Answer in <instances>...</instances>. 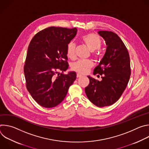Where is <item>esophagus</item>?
<instances>
[{
	"label": "esophagus",
	"mask_w": 149,
	"mask_h": 149,
	"mask_svg": "<svg viewBox=\"0 0 149 149\" xmlns=\"http://www.w3.org/2000/svg\"><path fill=\"white\" fill-rule=\"evenodd\" d=\"M82 75H81V74H79V73H78L77 74V78H79V77H82Z\"/></svg>",
	"instance_id": "obj_1"
}]
</instances>
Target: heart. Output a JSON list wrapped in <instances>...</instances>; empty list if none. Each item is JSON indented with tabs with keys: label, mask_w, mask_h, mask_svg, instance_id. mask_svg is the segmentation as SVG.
<instances>
[{
	"label": "heart",
	"mask_w": 149,
	"mask_h": 149,
	"mask_svg": "<svg viewBox=\"0 0 149 149\" xmlns=\"http://www.w3.org/2000/svg\"><path fill=\"white\" fill-rule=\"evenodd\" d=\"M84 43L92 52L98 49L101 45V40L100 36L94 33L84 35L81 37ZM75 44L74 41H70L67 46V54L71 59L75 57ZM93 67V62L90 60H79L72 65V69L80 74H87Z\"/></svg>",
	"instance_id": "1"
}]
</instances>
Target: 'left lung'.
Segmentation results:
<instances>
[{
    "label": "left lung",
    "instance_id": "8db88e82",
    "mask_svg": "<svg viewBox=\"0 0 149 149\" xmlns=\"http://www.w3.org/2000/svg\"><path fill=\"white\" fill-rule=\"evenodd\" d=\"M98 33L105 41L107 48L93 74L102 75V80L88 76L90 83L85 92L92 103L103 107L114 104L125 90L131 74L130 61L127 48L116 33L107 31Z\"/></svg>",
    "mask_w": 149,
    "mask_h": 149
}]
</instances>
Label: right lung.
Listing matches in <instances>:
<instances>
[{
    "instance_id": "add662e5",
    "label": "right lung",
    "mask_w": 149,
    "mask_h": 149,
    "mask_svg": "<svg viewBox=\"0 0 149 149\" xmlns=\"http://www.w3.org/2000/svg\"><path fill=\"white\" fill-rule=\"evenodd\" d=\"M77 32L75 28L49 27L38 32L30 42L24 66L26 86L42 107L52 108L60 104L76 79L74 71L63 72L69 66L67 46Z\"/></svg>"
}]
</instances>
